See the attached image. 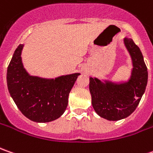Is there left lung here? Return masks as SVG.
<instances>
[{
    "label": "left lung",
    "mask_w": 153,
    "mask_h": 153,
    "mask_svg": "<svg viewBox=\"0 0 153 153\" xmlns=\"http://www.w3.org/2000/svg\"><path fill=\"white\" fill-rule=\"evenodd\" d=\"M124 44L133 62V71L129 82L114 85L103 84L90 78V92L93 108L102 118L116 121L129 116L135 110L147 84V68L142 53L132 39H124Z\"/></svg>",
    "instance_id": "left-lung-1"
}]
</instances>
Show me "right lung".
<instances>
[{
	"label": "right lung",
	"instance_id": "add662e5",
	"mask_svg": "<svg viewBox=\"0 0 153 153\" xmlns=\"http://www.w3.org/2000/svg\"><path fill=\"white\" fill-rule=\"evenodd\" d=\"M19 45L7 68L9 93L17 107L28 119L39 123L58 119L68 107V95L79 74L45 79L30 76L24 69Z\"/></svg>",
	"mask_w": 153,
	"mask_h": 153
}]
</instances>
